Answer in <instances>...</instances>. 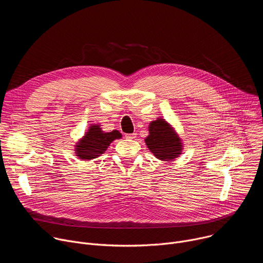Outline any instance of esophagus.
<instances>
[{
    "instance_id": "obj_1",
    "label": "esophagus",
    "mask_w": 263,
    "mask_h": 263,
    "mask_svg": "<svg viewBox=\"0 0 263 263\" xmlns=\"http://www.w3.org/2000/svg\"><path fill=\"white\" fill-rule=\"evenodd\" d=\"M136 133H131V134H126L127 139H135L136 138Z\"/></svg>"
}]
</instances>
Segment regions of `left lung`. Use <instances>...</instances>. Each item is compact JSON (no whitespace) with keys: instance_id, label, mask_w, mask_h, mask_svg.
<instances>
[{"instance_id":"obj_1","label":"left lung","mask_w":263,"mask_h":263,"mask_svg":"<svg viewBox=\"0 0 263 263\" xmlns=\"http://www.w3.org/2000/svg\"><path fill=\"white\" fill-rule=\"evenodd\" d=\"M144 142L153 155L162 161H172L182 154L183 143L175 129L158 118L148 125V135Z\"/></svg>"}]
</instances>
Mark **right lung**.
I'll return each instance as SVG.
<instances>
[{
	"label": "right lung",
	"mask_w": 263,
	"mask_h": 263,
	"mask_svg": "<svg viewBox=\"0 0 263 263\" xmlns=\"http://www.w3.org/2000/svg\"><path fill=\"white\" fill-rule=\"evenodd\" d=\"M120 138L122 134L118 130L104 132L100 125H90L84 136L74 145V153L82 160H92L104 154L112 141Z\"/></svg>",
	"instance_id": "add662e5"
}]
</instances>
